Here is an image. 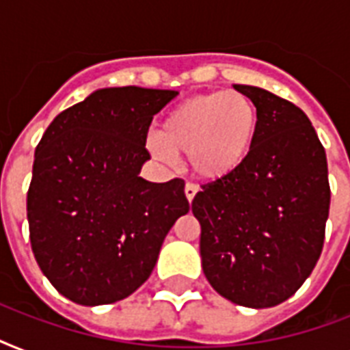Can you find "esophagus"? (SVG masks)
Masks as SVG:
<instances>
[{
  "mask_svg": "<svg viewBox=\"0 0 350 350\" xmlns=\"http://www.w3.org/2000/svg\"><path fill=\"white\" fill-rule=\"evenodd\" d=\"M198 191H200V189H198V187L194 185V183H187V185H185V198H187V200H189V203H191L192 200H194V196H196V194H198Z\"/></svg>",
  "mask_w": 350,
  "mask_h": 350,
  "instance_id": "1",
  "label": "esophagus"
}]
</instances>
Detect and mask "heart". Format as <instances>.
I'll return each instance as SVG.
<instances>
[{
    "instance_id": "heart-1",
    "label": "heart",
    "mask_w": 350,
    "mask_h": 350,
    "mask_svg": "<svg viewBox=\"0 0 350 350\" xmlns=\"http://www.w3.org/2000/svg\"><path fill=\"white\" fill-rule=\"evenodd\" d=\"M261 118L250 96L239 90L200 94L176 105L150 134L148 150L172 161L187 154L191 169L205 180H224L243 169L254 152Z\"/></svg>"
}]
</instances>
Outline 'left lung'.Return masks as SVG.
Listing matches in <instances>:
<instances>
[{"label": "left lung", "instance_id": "left-lung-1", "mask_svg": "<svg viewBox=\"0 0 350 350\" xmlns=\"http://www.w3.org/2000/svg\"><path fill=\"white\" fill-rule=\"evenodd\" d=\"M234 89L258 107L260 136L243 169L202 185L192 214L214 291L267 309L291 298L321 254L331 205L327 156L299 107L260 87Z\"/></svg>", "mask_w": 350, "mask_h": 350}]
</instances>
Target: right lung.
Masks as SVG:
<instances>
[{
  "mask_svg": "<svg viewBox=\"0 0 350 350\" xmlns=\"http://www.w3.org/2000/svg\"><path fill=\"white\" fill-rule=\"evenodd\" d=\"M176 90L111 87L57 114L36 147L27 194L41 272L79 305L131 296L150 276L165 236L189 213L185 181L139 176L147 132Z\"/></svg>",
  "mask_w": 350,
  "mask_h": 350,
  "instance_id": "1",
  "label": "right lung"
}]
</instances>
